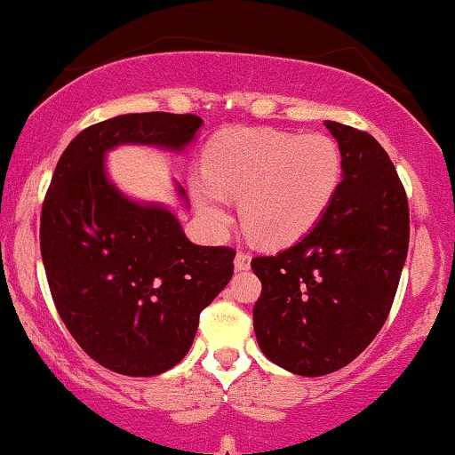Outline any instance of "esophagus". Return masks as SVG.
<instances>
[{"label": "esophagus", "mask_w": 455, "mask_h": 455, "mask_svg": "<svg viewBox=\"0 0 455 455\" xmlns=\"http://www.w3.org/2000/svg\"><path fill=\"white\" fill-rule=\"evenodd\" d=\"M250 262H251V258H250V254H245V251H239V254L235 256V268L237 270H247L250 268Z\"/></svg>", "instance_id": "obj_1"}]
</instances>
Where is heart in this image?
Instances as JSON below:
<instances>
[{
  "instance_id": "1",
  "label": "heart",
  "mask_w": 455,
  "mask_h": 455,
  "mask_svg": "<svg viewBox=\"0 0 455 455\" xmlns=\"http://www.w3.org/2000/svg\"><path fill=\"white\" fill-rule=\"evenodd\" d=\"M204 172L191 178V193L210 227H227V197L241 199L245 233L264 247H287L307 237L330 210L344 164L330 136L258 128L214 138Z\"/></svg>"
}]
</instances>
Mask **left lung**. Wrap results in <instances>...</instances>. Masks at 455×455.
Returning <instances> with one entry per match:
<instances>
[{"label":"left lung","instance_id":"1","mask_svg":"<svg viewBox=\"0 0 455 455\" xmlns=\"http://www.w3.org/2000/svg\"><path fill=\"white\" fill-rule=\"evenodd\" d=\"M342 182L317 227L277 256H258V347L298 376L348 365L382 330L410 245V208L393 161L367 132L325 122Z\"/></svg>","mask_w":455,"mask_h":455}]
</instances>
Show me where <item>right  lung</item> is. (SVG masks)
<instances>
[{"label":"right lung","instance_id":"obj_1","mask_svg":"<svg viewBox=\"0 0 455 455\" xmlns=\"http://www.w3.org/2000/svg\"><path fill=\"white\" fill-rule=\"evenodd\" d=\"M204 119L128 113L85 128L65 148L42 208L45 277L67 330L92 359L124 376L180 363L199 313L233 277L231 247L195 245L174 212L136 201L107 174L122 145L182 153ZM176 195L188 205L185 188Z\"/></svg>","mask_w":455,"mask_h":455}]
</instances>
